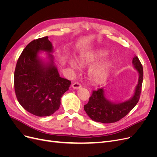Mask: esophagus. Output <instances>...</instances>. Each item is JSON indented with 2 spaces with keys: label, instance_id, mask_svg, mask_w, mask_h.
<instances>
[{
  "label": "esophagus",
  "instance_id": "34e87169",
  "mask_svg": "<svg viewBox=\"0 0 157 157\" xmlns=\"http://www.w3.org/2000/svg\"><path fill=\"white\" fill-rule=\"evenodd\" d=\"M72 87L75 90H78L81 88V84L78 82H75L72 84Z\"/></svg>",
  "mask_w": 157,
  "mask_h": 157
}]
</instances>
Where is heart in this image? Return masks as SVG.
<instances>
[{"mask_svg": "<svg viewBox=\"0 0 157 157\" xmlns=\"http://www.w3.org/2000/svg\"><path fill=\"white\" fill-rule=\"evenodd\" d=\"M107 56L103 50H92L86 52L80 56L78 62L81 65L92 64L105 58ZM69 63L71 67L78 68V64L74 59H69ZM112 68V64L109 61H102L93 65L88 71V76L90 80L95 83H100L105 80Z\"/></svg>", "mask_w": 157, "mask_h": 157, "instance_id": "heart-1", "label": "heart"}]
</instances>
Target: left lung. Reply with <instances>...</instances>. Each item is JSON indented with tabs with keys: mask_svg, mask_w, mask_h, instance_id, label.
Returning a JSON list of instances; mask_svg holds the SVG:
<instances>
[{
	"mask_svg": "<svg viewBox=\"0 0 157 157\" xmlns=\"http://www.w3.org/2000/svg\"><path fill=\"white\" fill-rule=\"evenodd\" d=\"M134 69L138 72V82L133 96L128 100L122 102H113L108 99L104 88L93 91L88 103L84 108L88 117L94 121L101 123H113L124 117L138 102L143 82L144 70L140 61L137 56L132 60Z\"/></svg>",
	"mask_w": 157,
	"mask_h": 157,
	"instance_id": "8db88e82",
	"label": "left lung"
}]
</instances>
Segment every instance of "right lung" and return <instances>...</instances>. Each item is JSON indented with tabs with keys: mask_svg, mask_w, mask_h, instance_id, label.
<instances>
[{
	"mask_svg": "<svg viewBox=\"0 0 157 157\" xmlns=\"http://www.w3.org/2000/svg\"><path fill=\"white\" fill-rule=\"evenodd\" d=\"M47 52L46 60L39 54ZM54 48L48 36L31 41L17 59L14 89L17 100L27 111L37 117L50 116L58 111L61 98L71 84L61 78L54 64Z\"/></svg>",
	"mask_w": 157,
	"mask_h": 157,
	"instance_id": "right-lung-1",
	"label": "right lung"
}]
</instances>
